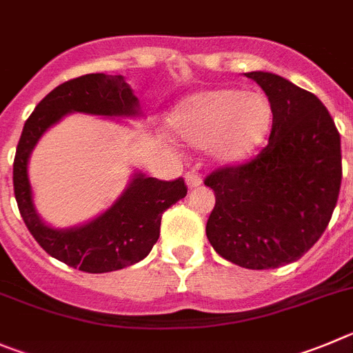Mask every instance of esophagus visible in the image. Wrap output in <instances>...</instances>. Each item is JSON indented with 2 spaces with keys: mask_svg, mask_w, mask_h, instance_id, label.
Instances as JSON below:
<instances>
[{
  "mask_svg": "<svg viewBox=\"0 0 353 353\" xmlns=\"http://www.w3.org/2000/svg\"><path fill=\"white\" fill-rule=\"evenodd\" d=\"M185 182L187 185H189V189H196V187L201 185V174L194 173V171H189V173H185Z\"/></svg>",
  "mask_w": 353,
  "mask_h": 353,
  "instance_id": "esophagus-1",
  "label": "esophagus"
}]
</instances>
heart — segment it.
I'll return each instance as SVG.
<instances>
[{
	"mask_svg": "<svg viewBox=\"0 0 353 353\" xmlns=\"http://www.w3.org/2000/svg\"><path fill=\"white\" fill-rule=\"evenodd\" d=\"M173 125L194 147H212L215 159L236 164L266 140L271 108L257 92L216 89L190 96L173 113Z\"/></svg>",
	"mask_w": 353,
	"mask_h": 353,
	"instance_id": "heart-1",
	"label": "heart"
}]
</instances>
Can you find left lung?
<instances>
[{
    "label": "left lung",
    "mask_w": 353,
    "mask_h": 353,
    "mask_svg": "<svg viewBox=\"0 0 353 353\" xmlns=\"http://www.w3.org/2000/svg\"><path fill=\"white\" fill-rule=\"evenodd\" d=\"M263 87L273 122L254 159L216 168L206 236L215 252L247 270L301 259L329 225L341 187V140L315 94L273 73H245Z\"/></svg>",
    "instance_id": "8db88e82"
}]
</instances>
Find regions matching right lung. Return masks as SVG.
Returning a JSON list of instances; mask_svg holds the SVG:
<instances>
[{"mask_svg":"<svg viewBox=\"0 0 353 353\" xmlns=\"http://www.w3.org/2000/svg\"><path fill=\"white\" fill-rule=\"evenodd\" d=\"M70 112L134 115L138 99L121 75L90 73L48 92L29 115L14 159V192L26 228L41 248L85 273H108L140 263L159 240L163 213L185 198L183 179L159 180L137 174L129 189L103 215L82 228L57 231L38 219L28 179L29 154L47 128Z\"/></svg>","mask_w":353,"mask_h":353,"instance_id":"obj_1","label":"right lung"}]
</instances>
